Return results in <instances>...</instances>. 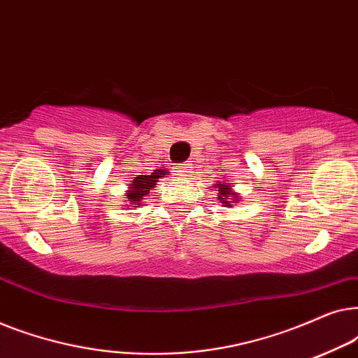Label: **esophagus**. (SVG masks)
<instances>
[{"label":"esophagus","mask_w":358,"mask_h":358,"mask_svg":"<svg viewBox=\"0 0 358 358\" xmlns=\"http://www.w3.org/2000/svg\"><path fill=\"white\" fill-rule=\"evenodd\" d=\"M190 168H192V166H190L189 163H184V164H178L174 169H176V173H178L179 176H184V174L189 173Z\"/></svg>","instance_id":"34e87169"}]
</instances>
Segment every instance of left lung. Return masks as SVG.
Listing matches in <instances>:
<instances>
[{
  "mask_svg": "<svg viewBox=\"0 0 358 358\" xmlns=\"http://www.w3.org/2000/svg\"><path fill=\"white\" fill-rule=\"evenodd\" d=\"M217 185H220L218 187V190H220V195H218V200H222V203H224V207H231V199H228V197H231V195H234L231 190H229V185H222V184H217Z\"/></svg>",
  "mask_w": 358,
  "mask_h": 358,
  "instance_id": "8db88e82",
  "label": "left lung"
}]
</instances>
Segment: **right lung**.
I'll return each instance as SVG.
<instances>
[{"instance_id": "obj_1", "label": "right lung", "mask_w": 358, "mask_h": 358, "mask_svg": "<svg viewBox=\"0 0 358 358\" xmlns=\"http://www.w3.org/2000/svg\"><path fill=\"white\" fill-rule=\"evenodd\" d=\"M163 176H164V169H159L156 171V173H151L150 176H138V178H135L130 190L127 192V199H129V202H131L134 207L140 205V200L143 199L145 195L150 194L151 187H155L156 182H158V179L163 178Z\"/></svg>"}]
</instances>
